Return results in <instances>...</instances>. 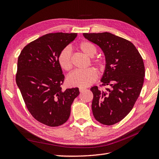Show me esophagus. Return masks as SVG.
Instances as JSON below:
<instances>
[{
  "label": "esophagus",
  "instance_id": "1",
  "mask_svg": "<svg viewBox=\"0 0 159 159\" xmlns=\"http://www.w3.org/2000/svg\"><path fill=\"white\" fill-rule=\"evenodd\" d=\"M85 88H83V87H80L79 88V91L80 92V93H82V92H83L84 90H85Z\"/></svg>",
  "mask_w": 159,
  "mask_h": 159
}]
</instances>
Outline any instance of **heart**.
Listing matches in <instances>:
<instances>
[{"label":"heart","mask_w":159,"mask_h":159,"mask_svg":"<svg viewBox=\"0 0 159 159\" xmlns=\"http://www.w3.org/2000/svg\"><path fill=\"white\" fill-rule=\"evenodd\" d=\"M80 50L89 57H93L97 52L94 45L88 42H82L79 44ZM58 63L65 71H70L72 68V51L69 47L65 48L58 56ZM94 63L97 67H102L101 60H95ZM97 79V73L94 68H89L83 70H75L68 76L67 83L72 87H87L93 84Z\"/></svg>","instance_id":"1"}]
</instances>
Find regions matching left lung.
<instances>
[{"mask_svg":"<svg viewBox=\"0 0 159 159\" xmlns=\"http://www.w3.org/2000/svg\"><path fill=\"white\" fill-rule=\"evenodd\" d=\"M83 36L103 51L105 67L101 82L110 87L106 91L91 89L93 116L101 124H115L128 114L140 95L145 76L143 60L132 42L109 32Z\"/></svg>","mask_w":159,"mask_h":159,"instance_id":"1","label":"left lung"}]
</instances>
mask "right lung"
<instances>
[{"mask_svg":"<svg viewBox=\"0 0 159 159\" xmlns=\"http://www.w3.org/2000/svg\"><path fill=\"white\" fill-rule=\"evenodd\" d=\"M77 34L44 35L24 48L18 58L16 83L28 110L35 120L56 127L70 117L79 88L62 91L64 76L58 63L60 52L76 38Z\"/></svg>","mask_w":159,"mask_h":159,"instance_id":"add662e5","label":"right lung"}]
</instances>
